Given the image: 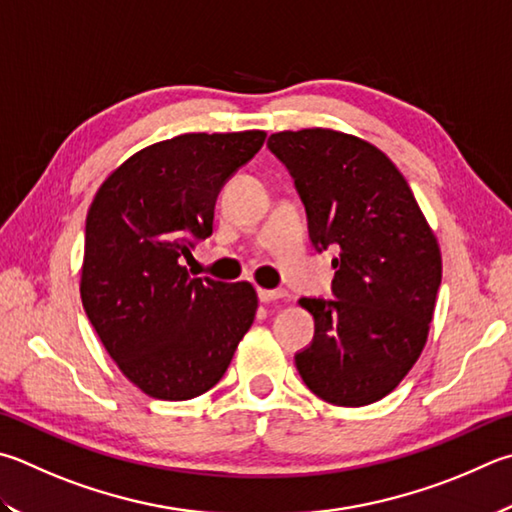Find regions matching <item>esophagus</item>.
I'll return each mask as SVG.
<instances>
[{
  "instance_id": "1",
  "label": "esophagus",
  "mask_w": 512,
  "mask_h": 512,
  "mask_svg": "<svg viewBox=\"0 0 512 512\" xmlns=\"http://www.w3.org/2000/svg\"><path fill=\"white\" fill-rule=\"evenodd\" d=\"M257 295L262 302H275L280 297H286V291H275V288H257Z\"/></svg>"
}]
</instances>
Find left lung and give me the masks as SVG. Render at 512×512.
<instances>
[{
	"label": "left lung",
	"mask_w": 512,
	"mask_h": 512,
	"mask_svg": "<svg viewBox=\"0 0 512 512\" xmlns=\"http://www.w3.org/2000/svg\"><path fill=\"white\" fill-rule=\"evenodd\" d=\"M300 194L313 248L333 257V297H302L315 333L295 353L322 401L360 407L421 356L441 286V250L405 176L378 147L333 129L268 138Z\"/></svg>",
	"instance_id": "left-lung-1"
}]
</instances>
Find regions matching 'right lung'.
<instances>
[{
  "instance_id": "add662e5",
  "label": "right lung",
  "mask_w": 512,
  "mask_h": 512,
  "mask_svg": "<svg viewBox=\"0 0 512 512\" xmlns=\"http://www.w3.org/2000/svg\"><path fill=\"white\" fill-rule=\"evenodd\" d=\"M264 132L181 134L136 152L100 185L85 228L80 295L120 371L161 401H188L226 374L257 311L248 282L181 266L212 235L221 188Z\"/></svg>"
}]
</instances>
